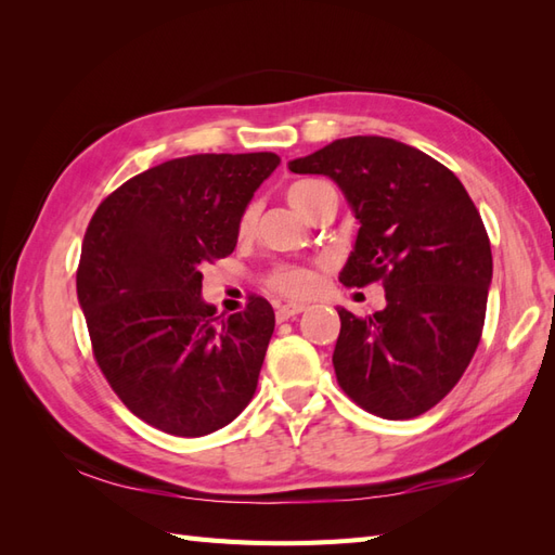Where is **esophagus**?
Instances as JSON below:
<instances>
[{"instance_id":"obj_1","label":"esophagus","mask_w":555,"mask_h":555,"mask_svg":"<svg viewBox=\"0 0 555 555\" xmlns=\"http://www.w3.org/2000/svg\"><path fill=\"white\" fill-rule=\"evenodd\" d=\"M302 310H305V305H300V302H279L276 305V320L286 322V320H291V317L300 314Z\"/></svg>"}]
</instances>
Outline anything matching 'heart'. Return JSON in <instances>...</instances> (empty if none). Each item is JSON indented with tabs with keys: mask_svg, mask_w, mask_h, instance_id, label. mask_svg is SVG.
<instances>
[{
	"mask_svg": "<svg viewBox=\"0 0 555 555\" xmlns=\"http://www.w3.org/2000/svg\"><path fill=\"white\" fill-rule=\"evenodd\" d=\"M322 185V181H298L288 188V203L296 207L300 215L305 217L310 209L312 203V195L317 188ZM255 221V207H247L245 215L241 219V231H247L253 227ZM317 284V271L314 267L308 264H286V267H279L269 274V286L284 293V296H293V298H300V296H308L312 293Z\"/></svg>",
	"mask_w": 555,
	"mask_h": 555,
	"instance_id": "heart-1",
	"label": "heart"
}]
</instances>
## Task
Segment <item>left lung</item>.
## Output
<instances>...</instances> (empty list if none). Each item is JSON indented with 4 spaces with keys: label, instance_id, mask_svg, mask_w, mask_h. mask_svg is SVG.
Here are the masks:
<instances>
[{
    "label": "left lung",
    "instance_id": "obj_1",
    "mask_svg": "<svg viewBox=\"0 0 555 555\" xmlns=\"http://www.w3.org/2000/svg\"><path fill=\"white\" fill-rule=\"evenodd\" d=\"M288 169L328 176L360 223L340 284L386 288L364 320L338 308L340 388L384 420L422 415L460 382L485 326L493 262L475 203L451 169L382 135L334 140Z\"/></svg>",
    "mask_w": 555,
    "mask_h": 555
}]
</instances>
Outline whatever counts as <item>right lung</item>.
Listing matches in <instances>:
<instances>
[{
	"label": "right lung",
	"instance_id": "right-lung-1",
	"mask_svg": "<svg viewBox=\"0 0 555 555\" xmlns=\"http://www.w3.org/2000/svg\"><path fill=\"white\" fill-rule=\"evenodd\" d=\"M274 152L191 155L133 176L102 199L82 238L76 291L92 352L135 417L205 436L241 415L257 388L274 310L203 300V267L233 253L241 217L279 167Z\"/></svg>",
	"mask_w": 555,
	"mask_h": 555
}]
</instances>
